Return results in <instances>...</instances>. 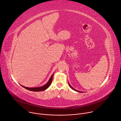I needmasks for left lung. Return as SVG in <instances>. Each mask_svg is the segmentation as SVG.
Instances as JSON below:
<instances>
[{"label": "left lung", "mask_w": 121, "mask_h": 121, "mask_svg": "<svg viewBox=\"0 0 121 121\" xmlns=\"http://www.w3.org/2000/svg\"><path fill=\"white\" fill-rule=\"evenodd\" d=\"M69 86L70 87V88H72L73 90H75V91H77V92H80V93H81V92H81V91H78V90H76V89H75L74 88H73L71 86H70V85L69 84Z\"/></svg>", "instance_id": "left-lung-1"}]
</instances>
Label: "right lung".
I'll list each match as a JSON object with an SVG mask.
<instances>
[{
  "instance_id": "right-lung-1",
  "label": "right lung",
  "mask_w": 121,
  "mask_h": 121,
  "mask_svg": "<svg viewBox=\"0 0 121 121\" xmlns=\"http://www.w3.org/2000/svg\"><path fill=\"white\" fill-rule=\"evenodd\" d=\"M53 76V74L52 75L51 77L50 78L49 80L48 81V82L44 86H40V87H26L24 86L21 85H20L22 86H23V87H24L25 88L29 90L30 91H34V92H38V91H44L45 90H46L47 88H48L51 85V84H52V77Z\"/></svg>"
}]
</instances>
